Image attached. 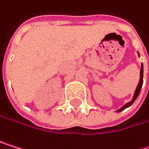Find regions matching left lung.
I'll return each mask as SVG.
<instances>
[{"mask_svg":"<svg viewBox=\"0 0 149 149\" xmlns=\"http://www.w3.org/2000/svg\"><path fill=\"white\" fill-rule=\"evenodd\" d=\"M142 84H143V65L141 64V79H140V82H139V84H138V86H137V88H136V90H135V93H134V98H133V100H132L129 103H127L123 107H121L120 109H119V110H118V112H121L122 110H124V109H126L127 107H130V106H131V105L135 101V100L137 99V97H138V96H139V94H140V92H141V89Z\"/></svg>","mask_w":149,"mask_h":149,"instance_id":"1","label":"left lung"}]
</instances>
